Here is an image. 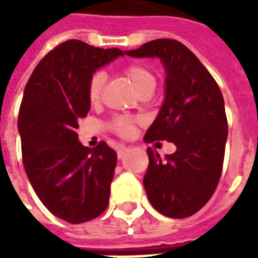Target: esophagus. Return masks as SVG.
Segmentation results:
<instances>
[{
    "label": "esophagus",
    "instance_id": "esophagus-1",
    "mask_svg": "<svg viewBox=\"0 0 258 258\" xmlns=\"http://www.w3.org/2000/svg\"><path fill=\"white\" fill-rule=\"evenodd\" d=\"M127 151H128V149H127V146H124V145L118 146V149H117V157H118V159H121V157L125 155V152H127Z\"/></svg>",
    "mask_w": 258,
    "mask_h": 258
}]
</instances>
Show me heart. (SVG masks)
I'll use <instances>...</instances> for the list:
<instances>
[{
  "label": "heart",
  "instance_id": "1",
  "mask_svg": "<svg viewBox=\"0 0 258 258\" xmlns=\"http://www.w3.org/2000/svg\"><path fill=\"white\" fill-rule=\"evenodd\" d=\"M123 74L125 76V79L128 80L131 84L134 85V88L138 92H142L145 90H153L156 85V80L153 77V74L151 73V70L145 68L144 64L140 63H130L127 66H124ZM106 83V74L98 70L92 74L87 85V94H88V99L91 103H96L99 102L102 95V91ZM140 121V118L131 117V116H114L110 120V128L120 137H130L133 135L135 128V124Z\"/></svg>",
  "mask_w": 258,
  "mask_h": 258
}]
</instances>
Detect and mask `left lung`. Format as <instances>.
<instances>
[{"label":"left lung","instance_id":"obj_1","mask_svg":"<svg viewBox=\"0 0 258 258\" xmlns=\"http://www.w3.org/2000/svg\"><path fill=\"white\" fill-rule=\"evenodd\" d=\"M125 53L157 56L167 74L162 109L144 140L168 141L177 151L162 159L146 149V195L163 216H194L210 200L222 173L228 121L221 90L196 55L177 40L159 38Z\"/></svg>","mask_w":258,"mask_h":258}]
</instances>
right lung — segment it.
I'll use <instances>...</instances> for the list:
<instances>
[{
  "instance_id": "add662e5",
  "label": "right lung",
  "mask_w": 258,
  "mask_h": 258,
  "mask_svg": "<svg viewBox=\"0 0 258 258\" xmlns=\"http://www.w3.org/2000/svg\"><path fill=\"white\" fill-rule=\"evenodd\" d=\"M121 55L68 40L40 60L23 92L18 130L27 178L42 205L70 224L94 220L109 203L117 153L105 141L83 146L76 130L90 112V77Z\"/></svg>"
}]
</instances>
